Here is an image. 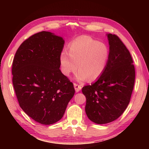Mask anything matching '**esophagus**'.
<instances>
[{
	"instance_id": "34e87169",
	"label": "esophagus",
	"mask_w": 149,
	"mask_h": 149,
	"mask_svg": "<svg viewBox=\"0 0 149 149\" xmlns=\"http://www.w3.org/2000/svg\"><path fill=\"white\" fill-rule=\"evenodd\" d=\"M74 86L75 90V91H76V92H79V91H81V88H82V86H81L80 84H78L77 83H74Z\"/></svg>"
}]
</instances>
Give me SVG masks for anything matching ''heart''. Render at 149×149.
<instances>
[{
  "instance_id": "1",
  "label": "heart",
  "mask_w": 149,
  "mask_h": 149,
  "mask_svg": "<svg viewBox=\"0 0 149 149\" xmlns=\"http://www.w3.org/2000/svg\"><path fill=\"white\" fill-rule=\"evenodd\" d=\"M109 50L105 43L86 36L79 37L70 44L69 52L63 51L59 57L61 70L69 77L75 75L79 81L95 80L103 74L108 61Z\"/></svg>"
}]
</instances>
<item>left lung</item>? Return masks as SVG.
Returning a JSON list of instances; mask_svg holds the SVG:
<instances>
[{
    "label": "left lung",
    "instance_id": "1",
    "mask_svg": "<svg viewBox=\"0 0 149 149\" xmlns=\"http://www.w3.org/2000/svg\"><path fill=\"white\" fill-rule=\"evenodd\" d=\"M109 55L106 67L97 81L83 88L85 111L97 124L111 122L121 116L130 102L135 69L128 49L115 34H107Z\"/></svg>",
    "mask_w": 149,
    "mask_h": 149
}]
</instances>
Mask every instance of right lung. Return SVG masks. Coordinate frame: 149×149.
Segmentation results:
<instances>
[{"instance_id":"1","label":"right lung","mask_w":149,"mask_h":149,"mask_svg":"<svg viewBox=\"0 0 149 149\" xmlns=\"http://www.w3.org/2000/svg\"><path fill=\"white\" fill-rule=\"evenodd\" d=\"M65 41L42 31L19 47L13 61V84L19 105L41 124L62 118L75 93L74 84L59 69Z\"/></svg>"}]
</instances>
